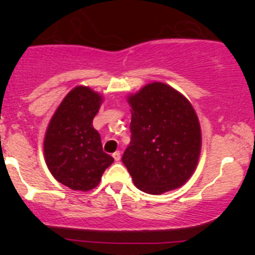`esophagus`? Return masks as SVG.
<instances>
[{
  "mask_svg": "<svg viewBox=\"0 0 255 255\" xmlns=\"http://www.w3.org/2000/svg\"><path fill=\"white\" fill-rule=\"evenodd\" d=\"M112 157H114L115 161H120V158H121V153H120V152H115L114 154H112Z\"/></svg>",
  "mask_w": 255,
  "mask_h": 255,
  "instance_id": "obj_1",
  "label": "esophagus"
}]
</instances>
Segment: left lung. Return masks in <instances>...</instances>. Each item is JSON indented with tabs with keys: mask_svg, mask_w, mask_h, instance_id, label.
<instances>
[{
	"mask_svg": "<svg viewBox=\"0 0 255 255\" xmlns=\"http://www.w3.org/2000/svg\"><path fill=\"white\" fill-rule=\"evenodd\" d=\"M131 141L123 162L139 190L158 195L175 190L194 173L202 130L194 107L171 85L153 82L128 96Z\"/></svg>",
	"mask_w": 255,
	"mask_h": 255,
	"instance_id": "left-lung-1",
	"label": "left lung"
}]
</instances>
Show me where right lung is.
I'll return each mask as SVG.
<instances>
[{"instance_id": "right-lung-1", "label": "right lung", "mask_w": 255, "mask_h": 255, "mask_svg": "<svg viewBox=\"0 0 255 255\" xmlns=\"http://www.w3.org/2000/svg\"><path fill=\"white\" fill-rule=\"evenodd\" d=\"M102 102V94L78 85L65 96L47 126L43 141L47 167L58 182L73 190L94 189L114 163L93 128Z\"/></svg>"}]
</instances>
